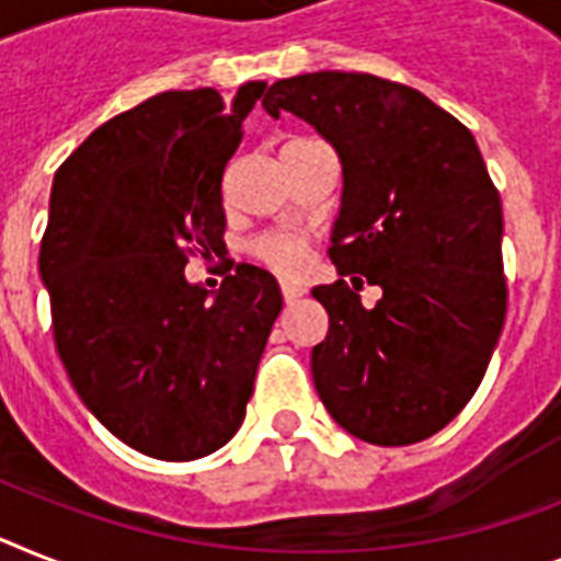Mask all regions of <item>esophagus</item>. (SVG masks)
<instances>
[{"instance_id":"obj_1","label":"esophagus","mask_w":561,"mask_h":561,"mask_svg":"<svg viewBox=\"0 0 561 561\" xmlns=\"http://www.w3.org/2000/svg\"><path fill=\"white\" fill-rule=\"evenodd\" d=\"M280 291H284L286 304H295L298 298H304V291H307V289H304V286H298V284H286V280H284V284H280Z\"/></svg>"}]
</instances>
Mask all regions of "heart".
<instances>
[{
    "label": "heart",
    "instance_id": "b5f03b06",
    "mask_svg": "<svg viewBox=\"0 0 561 561\" xmlns=\"http://www.w3.org/2000/svg\"><path fill=\"white\" fill-rule=\"evenodd\" d=\"M254 254L277 272H295L304 261V240L295 234H272L254 243Z\"/></svg>",
    "mask_w": 561,
    "mask_h": 561
}]
</instances>
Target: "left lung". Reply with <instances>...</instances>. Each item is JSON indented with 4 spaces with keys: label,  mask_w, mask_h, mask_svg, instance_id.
I'll return each instance as SVG.
<instances>
[{
    "label": "left lung",
    "mask_w": 561,
    "mask_h": 561,
    "mask_svg": "<svg viewBox=\"0 0 561 561\" xmlns=\"http://www.w3.org/2000/svg\"><path fill=\"white\" fill-rule=\"evenodd\" d=\"M263 108L307 119L344 171L330 257L353 286L312 289L330 314L314 390L360 442H424L473 398L507 312L502 201L476 137L421 91L373 73L277 80ZM364 283L382 289L373 310L359 304Z\"/></svg>",
    "instance_id": "obj_1"
}]
</instances>
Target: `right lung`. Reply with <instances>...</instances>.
I'll return each instance as SVG.
<instances>
[{"mask_svg": "<svg viewBox=\"0 0 561 561\" xmlns=\"http://www.w3.org/2000/svg\"><path fill=\"white\" fill-rule=\"evenodd\" d=\"M266 82L165 91L100 125L50 186L39 275L82 404L142 456L220 450L247 415L280 286L240 263L217 291L188 254L224 249L226 163Z\"/></svg>", "mask_w": 561, "mask_h": 561, "instance_id": "right-lung-1", "label": "right lung"}]
</instances>
